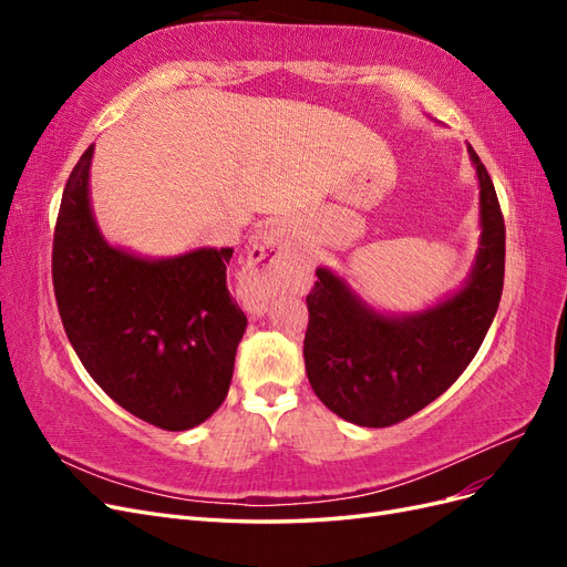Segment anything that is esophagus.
<instances>
[{
  "instance_id": "esophagus-1",
  "label": "esophagus",
  "mask_w": 567,
  "mask_h": 567,
  "mask_svg": "<svg viewBox=\"0 0 567 567\" xmlns=\"http://www.w3.org/2000/svg\"><path fill=\"white\" fill-rule=\"evenodd\" d=\"M290 265L288 229L277 225L257 236V241L248 250V267L244 277L246 305L252 312H262L265 302L277 290L281 277Z\"/></svg>"
}]
</instances>
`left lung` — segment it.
Wrapping results in <instances>:
<instances>
[{"mask_svg":"<svg viewBox=\"0 0 567 567\" xmlns=\"http://www.w3.org/2000/svg\"><path fill=\"white\" fill-rule=\"evenodd\" d=\"M480 248L456 293L416 315L373 310L331 269L307 296L305 371L317 398L357 425L388 427L437 400L483 346L504 288L506 227L494 184L473 146Z\"/></svg>","mask_w":567,"mask_h":567,"instance_id":"left-lung-1","label":"left lung"}]
</instances>
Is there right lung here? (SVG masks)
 Instances as JSON below:
<instances>
[{"instance_id": "1", "label": "right lung", "mask_w": 567, "mask_h": 567, "mask_svg": "<svg viewBox=\"0 0 567 567\" xmlns=\"http://www.w3.org/2000/svg\"><path fill=\"white\" fill-rule=\"evenodd\" d=\"M94 144L65 182L51 252L59 315L82 367L113 402L188 431L225 402L248 319L227 288L234 248L148 260L111 246L90 205Z\"/></svg>"}]
</instances>
